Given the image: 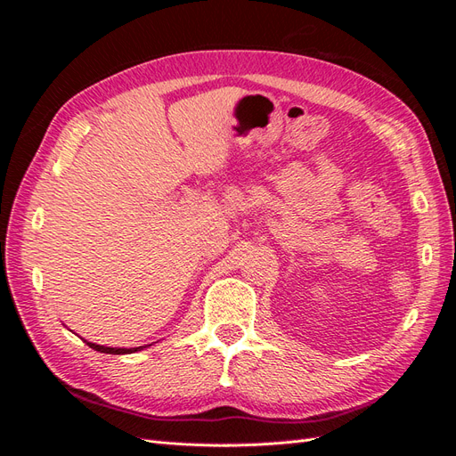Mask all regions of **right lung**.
Segmentation results:
<instances>
[{
	"label": "right lung",
	"mask_w": 456,
	"mask_h": 456,
	"mask_svg": "<svg viewBox=\"0 0 456 456\" xmlns=\"http://www.w3.org/2000/svg\"><path fill=\"white\" fill-rule=\"evenodd\" d=\"M89 348L96 350V352H102V354H133V352H139L141 348H108V346H99V344H93V342H87Z\"/></svg>",
	"instance_id": "obj_1"
}]
</instances>
